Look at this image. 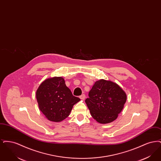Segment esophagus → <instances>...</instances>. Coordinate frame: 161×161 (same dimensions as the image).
Segmentation results:
<instances>
[{"label":"esophagus","mask_w":161,"mask_h":161,"mask_svg":"<svg viewBox=\"0 0 161 161\" xmlns=\"http://www.w3.org/2000/svg\"><path fill=\"white\" fill-rule=\"evenodd\" d=\"M85 98H86V95H85L84 94H83V95H81V96H80V98L81 100H84Z\"/></svg>","instance_id":"34e87169"}]
</instances>
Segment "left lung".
<instances>
[{"instance_id": "obj_1", "label": "left lung", "mask_w": 161, "mask_h": 161, "mask_svg": "<svg viewBox=\"0 0 161 161\" xmlns=\"http://www.w3.org/2000/svg\"><path fill=\"white\" fill-rule=\"evenodd\" d=\"M126 100V93L119 85L101 79L93 84L85 102L94 119L107 124L117 118Z\"/></svg>"}]
</instances>
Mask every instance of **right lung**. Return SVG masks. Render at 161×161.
I'll return each instance as SVG.
<instances>
[{"label": "right lung", "mask_w": 161, "mask_h": 161, "mask_svg": "<svg viewBox=\"0 0 161 161\" xmlns=\"http://www.w3.org/2000/svg\"><path fill=\"white\" fill-rule=\"evenodd\" d=\"M36 98L39 109L46 118L60 122L69 116L72 107L80 99L74 97L62 77L45 80L38 87Z\"/></svg>", "instance_id": "right-lung-1"}]
</instances>
